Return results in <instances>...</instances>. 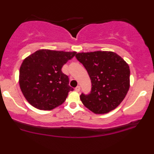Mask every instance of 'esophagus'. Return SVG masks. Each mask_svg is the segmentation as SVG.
Listing matches in <instances>:
<instances>
[{
	"label": "esophagus",
	"instance_id": "obj_1",
	"mask_svg": "<svg viewBox=\"0 0 154 154\" xmlns=\"http://www.w3.org/2000/svg\"><path fill=\"white\" fill-rule=\"evenodd\" d=\"M75 91L76 92H79V91H80V87H79V86L76 87V88H75Z\"/></svg>",
	"mask_w": 154,
	"mask_h": 154
}]
</instances>
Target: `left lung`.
I'll return each mask as SVG.
<instances>
[{
	"label": "left lung",
	"instance_id": "8db88e82",
	"mask_svg": "<svg viewBox=\"0 0 154 154\" xmlns=\"http://www.w3.org/2000/svg\"><path fill=\"white\" fill-rule=\"evenodd\" d=\"M75 57L87 69L92 82L90 94L80 96L83 105L95 114L107 113L116 109L130 88V68L127 62L108 51L80 52Z\"/></svg>",
	"mask_w": 154,
	"mask_h": 154
}]
</instances>
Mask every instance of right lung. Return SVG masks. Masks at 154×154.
<instances>
[{
	"label": "right lung",
	"mask_w": 154,
	"mask_h": 154,
	"mask_svg": "<svg viewBox=\"0 0 154 154\" xmlns=\"http://www.w3.org/2000/svg\"><path fill=\"white\" fill-rule=\"evenodd\" d=\"M76 51L39 49L23 59L19 70V86L24 97L33 107L50 110L65 101L74 89L63 65Z\"/></svg>",
	"instance_id": "add662e5"
}]
</instances>
